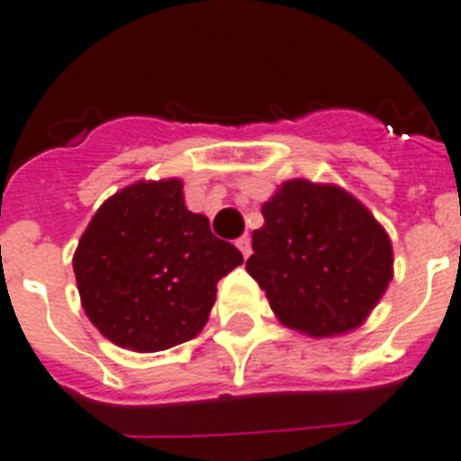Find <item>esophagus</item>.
<instances>
[{
	"label": "esophagus",
	"instance_id": "1",
	"mask_svg": "<svg viewBox=\"0 0 461 461\" xmlns=\"http://www.w3.org/2000/svg\"><path fill=\"white\" fill-rule=\"evenodd\" d=\"M237 249L241 250V255H243V258H249V255H250V239H249V237H241V239H237Z\"/></svg>",
	"mask_w": 461,
	"mask_h": 461
}]
</instances>
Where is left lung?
I'll use <instances>...</instances> for the list:
<instances>
[{
  "mask_svg": "<svg viewBox=\"0 0 461 461\" xmlns=\"http://www.w3.org/2000/svg\"><path fill=\"white\" fill-rule=\"evenodd\" d=\"M246 272L285 328L332 338L358 328L393 278L386 230L338 185L285 180L262 203Z\"/></svg>",
  "mask_w": 461,
  "mask_h": 461,
  "instance_id": "8db88e82",
  "label": "left lung"
}]
</instances>
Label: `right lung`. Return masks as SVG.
I'll use <instances>...</instances> for the list:
<instances>
[{
	"mask_svg": "<svg viewBox=\"0 0 461 461\" xmlns=\"http://www.w3.org/2000/svg\"><path fill=\"white\" fill-rule=\"evenodd\" d=\"M243 262L185 206L183 180H138L112 194L72 258L88 321L122 349L152 354L196 338L218 281Z\"/></svg>",
	"mask_w": 461,
	"mask_h": 461,
	"instance_id": "add662e5",
	"label": "right lung"
}]
</instances>
